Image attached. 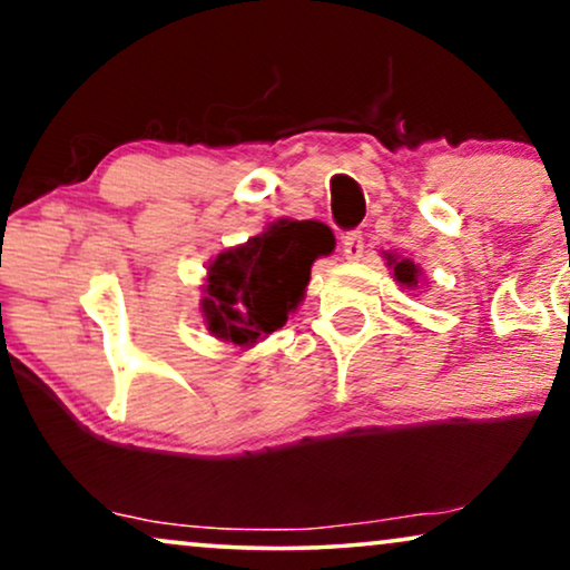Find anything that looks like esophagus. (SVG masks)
<instances>
[{
    "label": "esophagus",
    "instance_id": "1",
    "mask_svg": "<svg viewBox=\"0 0 570 570\" xmlns=\"http://www.w3.org/2000/svg\"><path fill=\"white\" fill-rule=\"evenodd\" d=\"M341 247H344L346 261H360L362 253H364L362 232H346L344 237H341Z\"/></svg>",
    "mask_w": 570,
    "mask_h": 570
}]
</instances>
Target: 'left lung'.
<instances>
[{"instance_id":"8db88e82","label":"left lung","mask_w":570,"mask_h":570,"mask_svg":"<svg viewBox=\"0 0 570 570\" xmlns=\"http://www.w3.org/2000/svg\"><path fill=\"white\" fill-rule=\"evenodd\" d=\"M385 261H389V265L393 268V278L399 281L401 286H406V289H414L416 284H420V265L409 261V257H404V261H399L396 255H385Z\"/></svg>"}]
</instances>
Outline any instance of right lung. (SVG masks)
Wrapping results in <instances>:
<instances>
[{
  "label": "right lung",
  "mask_w": 570,
  "mask_h": 570,
  "mask_svg": "<svg viewBox=\"0 0 570 570\" xmlns=\"http://www.w3.org/2000/svg\"><path fill=\"white\" fill-rule=\"evenodd\" d=\"M336 247L321 222L278 218L245 245L224 249L208 265L200 313L216 338L242 348L271 336L305 297L309 268Z\"/></svg>",
  "instance_id": "right-lung-1"
}]
</instances>
